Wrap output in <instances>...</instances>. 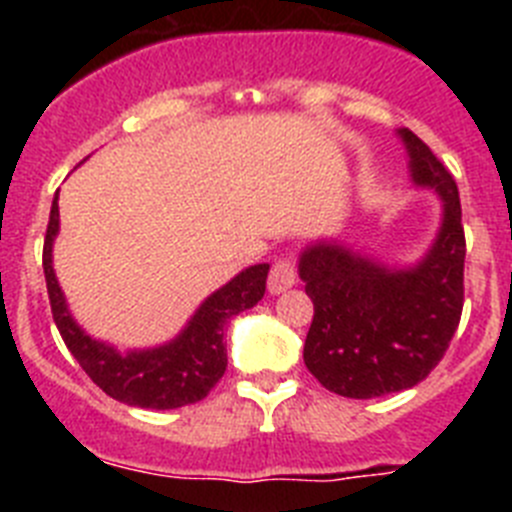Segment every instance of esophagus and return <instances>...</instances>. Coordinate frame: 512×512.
<instances>
[{
	"label": "esophagus",
	"mask_w": 512,
	"mask_h": 512,
	"mask_svg": "<svg viewBox=\"0 0 512 512\" xmlns=\"http://www.w3.org/2000/svg\"><path fill=\"white\" fill-rule=\"evenodd\" d=\"M297 284V264L295 259H289V256H282V259L274 261L269 271V292L271 295H279L284 289L295 287Z\"/></svg>",
	"instance_id": "esophagus-1"
}]
</instances>
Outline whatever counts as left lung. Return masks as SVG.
<instances>
[{"mask_svg": "<svg viewBox=\"0 0 512 512\" xmlns=\"http://www.w3.org/2000/svg\"><path fill=\"white\" fill-rule=\"evenodd\" d=\"M410 169L420 187L443 197V225L415 269L390 271L336 241L315 243L300 277L315 315L305 338V366L325 390L369 400L423 382L443 359L464 307L467 238L454 176L413 130Z\"/></svg>", "mask_w": 512, "mask_h": 512, "instance_id": "1", "label": "left lung"}]
</instances>
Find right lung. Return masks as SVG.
Here are the masks:
<instances>
[{
	"label": "right lung",
	"mask_w": 512,
	"mask_h": 512,
	"mask_svg": "<svg viewBox=\"0 0 512 512\" xmlns=\"http://www.w3.org/2000/svg\"><path fill=\"white\" fill-rule=\"evenodd\" d=\"M58 233V192L53 197L51 217L43 241V274L51 300L53 320L63 343L79 366L89 374L99 390L125 405L151 410H174L200 402L220 382L228 366L225 351V325L233 315L248 310L264 297L269 264L241 271L233 282L207 297L194 312L192 323L179 338L151 351H135L122 356L112 346L92 338L71 320L66 300L51 266L53 238Z\"/></svg>",
	"instance_id": "obj_1"
}]
</instances>
